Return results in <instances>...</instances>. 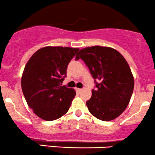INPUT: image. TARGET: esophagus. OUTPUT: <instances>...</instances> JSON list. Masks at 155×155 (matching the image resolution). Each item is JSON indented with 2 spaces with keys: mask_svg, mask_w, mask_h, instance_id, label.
I'll return each mask as SVG.
<instances>
[{
  "mask_svg": "<svg viewBox=\"0 0 155 155\" xmlns=\"http://www.w3.org/2000/svg\"><path fill=\"white\" fill-rule=\"evenodd\" d=\"M76 91H77L78 93H80L81 91H82V88H76Z\"/></svg>",
  "mask_w": 155,
  "mask_h": 155,
  "instance_id": "esophagus-1",
  "label": "esophagus"
}]
</instances>
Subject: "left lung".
<instances>
[{"label": "left lung", "mask_w": 155, "mask_h": 155, "mask_svg": "<svg viewBox=\"0 0 155 155\" xmlns=\"http://www.w3.org/2000/svg\"><path fill=\"white\" fill-rule=\"evenodd\" d=\"M79 58L88 67L95 82L96 88L86 102L88 110L101 120H113L127 107L134 88L128 63L117 50L102 46L82 49L76 56V61Z\"/></svg>", "instance_id": "obj_1"}]
</instances>
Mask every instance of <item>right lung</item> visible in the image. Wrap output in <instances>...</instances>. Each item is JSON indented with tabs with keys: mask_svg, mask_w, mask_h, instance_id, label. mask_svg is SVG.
<instances>
[{
	"mask_svg": "<svg viewBox=\"0 0 155 155\" xmlns=\"http://www.w3.org/2000/svg\"><path fill=\"white\" fill-rule=\"evenodd\" d=\"M79 48L48 46L38 50L25 64L21 79L22 93L35 114L47 121L67 114L76 95L62 82Z\"/></svg>",
	"mask_w": 155,
	"mask_h": 155,
	"instance_id": "add662e5",
	"label": "right lung"
}]
</instances>
